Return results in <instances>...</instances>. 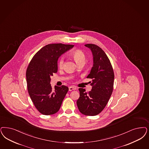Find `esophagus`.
I'll use <instances>...</instances> for the list:
<instances>
[{"mask_svg": "<svg viewBox=\"0 0 149 149\" xmlns=\"http://www.w3.org/2000/svg\"><path fill=\"white\" fill-rule=\"evenodd\" d=\"M77 89V87H74V86H71L70 87H69V91H72V90H75Z\"/></svg>", "mask_w": 149, "mask_h": 149, "instance_id": "34e87169", "label": "esophagus"}]
</instances>
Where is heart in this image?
Listing matches in <instances>:
<instances>
[{
  "instance_id": "1",
  "label": "heart",
  "mask_w": 149,
  "mask_h": 149,
  "mask_svg": "<svg viewBox=\"0 0 149 149\" xmlns=\"http://www.w3.org/2000/svg\"><path fill=\"white\" fill-rule=\"evenodd\" d=\"M72 56L74 58V61L75 62L79 64L81 62H85L86 61V56L85 54H84V53L80 50V49H77L75 50L72 53ZM64 60L63 58H61L59 61L58 63V67L60 69H62L63 65H64Z\"/></svg>"
}]
</instances>
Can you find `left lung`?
Instances as JSON below:
<instances>
[{
  "label": "left lung",
  "mask_w": 149,
  "mask_h": 149,
  "mask_svg": "<svg viewBox=\"0 0 149 149\" xmlns=\"http://www.w3.org/2000/svg\"><path fill=\"white\" fill-rule=\"evenodd\" d=\"M85 46L93 53V65L87 77L91 79L93 87L88 93L84 88H79L80 97L77 103L81 113L93 116L101 113L107 105L113 92L114 74L108 56L100 47L94 44Z\"/></svg>",
  "instance_id": "left-lung-1"
}]
</instances>
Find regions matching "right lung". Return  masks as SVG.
<instances>
[{"mask_svg":"<svg viewBox=\"0 0 149 149\" xmlns=\"http://www.w3.org/2000/svg\"><path fill=\"white\" fill-rule=\"evenodd\" d=\"M74 47L62 43L49 44L42 47L32 58L27 68L26 81L28 93L34 106L44 115L56 113L61 108L69 88L50 84L51 77L58 70L59 57Z\"/></svg>","mask_w":149,"mask_h":149,"instance_id":"obj_1","label":"right lung"}]
</instances>
